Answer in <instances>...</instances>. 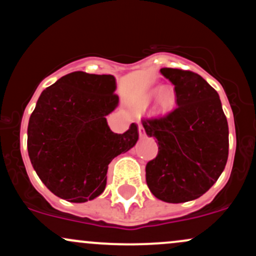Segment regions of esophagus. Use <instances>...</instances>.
Returning <instances> with one entry per match:
<instances>
[{"label":"esophagus","instance_id":"esophagus-1","mask_svg":"<svg viewBox=\"0 0 256 256\" xmlns=\"http://www.w3.org/2000/svg\"><path fill=\"white\" fill-rule=\"evenodd\" d=\"M138 134H140V137H141V138H143V137L146 136V131L142 126H138Z\"/></svg>","mask_w":256,"mask_h":256}]
</instances>
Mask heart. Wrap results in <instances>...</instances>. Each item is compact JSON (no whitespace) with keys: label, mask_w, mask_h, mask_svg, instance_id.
I'll list each match as a JSON object with an SVG mask.
<instances>
[{"label":"heart","mask_w":256,"mask_h":256,"mask_svg":"<svg viewBox=\"0 0 256 256\" xmlns=\"http://www.w3.org/2000/svg\"><path fill=\"white\" fill-rule=\"evenodd\" d=\"M176 104V94L174 88L164 86L156 94V108L159 112H169Z\"/></svg>","instance_id":"1"}]
</instances>
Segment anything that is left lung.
I'll list each match as a JSON object with an SVG mask.
<instances>
[{"mask_svg":"<svg viewBox=\"0 0 256 256\" xmlns=\"http://www.w3.org/2000/svg\"><path fill=\"white\" fill-rule=\"evenodd\" d=\"M175 86L176 109L142 119L146 134L158 141V156L146 166L154 196L184 203L203 196L218 181L228 158V124L218 94L200 75L162 68Z\"/></svg>","mask_w":256,"mask_h":256,"instance_id":"left-lung-1","label":"left lung"}]
</instances>
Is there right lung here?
Returning <instances> with one entry per match:
<instances>
[{"label":"right lung","instance_id":"right-lung-1","mask_svg":"<svg viewBox=\"0 0 256 256\" xmlns=\"http://www.w3.org/2000/svg\"><path fill=\"white\" fill-rule=\"evenodd\" d=\"M113 75L74 72L47 87L28 125L34 170L53 194L85 203L102 194L109 162L138 141V126L114 134L106 116L119 104Z\"/></svg>","mask_w":256,"mask_h":256}]
</instances>
